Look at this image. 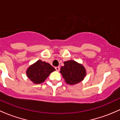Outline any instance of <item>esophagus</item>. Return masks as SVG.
<instances>
[{
  "label": "esophagus",
  "mask_w": 120,
  "mask_h": 120,
  "mask_svg": "<svg viewBox=\"0 0 120 120\" xmlns=\"http://www.w3.org/2000/svg\"><path fill=\"white\" fill-rule=\"evenodd\" d=\"M60 67H55V69H56V71H57V72H59V71H60Z\"/></svg>",
  "instance_id": "34e87169"
}]
</instances>
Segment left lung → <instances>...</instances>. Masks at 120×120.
Listing matches in <instances>:
<instances>
[{
	"instance_id": "1",
	"label": "left lung",
	"mask_w": 120,
	"mask_h": 120,
	"mask_svg": "<svg viewBox=\"0 0 120 120\" xmlns=\"http://www.w3.org/2000/svg\"><path fill=\"white\" fill-rule=\"evenodd\" d=\"M64 64L60 68V73L67 84L74 85L83 80L86 76V70L83 65L73 60L65 61Z\"/></svg>"
}]
</instances>
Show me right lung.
Segmentation results:
<instances>
[{"label": "right lung", "instance_id": "obj_1", "mask_svg": "<svg viewBox=\"0 0 120 120\" xmlns=\"http://www.w3.org/2000/svg\"><path fill=\"white\" fill-rule=\"evenodd\" d=\"M55 69L49 63L39 60L29 67L27 69V77L35 84H40L44 82L51 72Z\"/></svg>", "mask_w": 120, "mask_h": 120}]
</instances>
